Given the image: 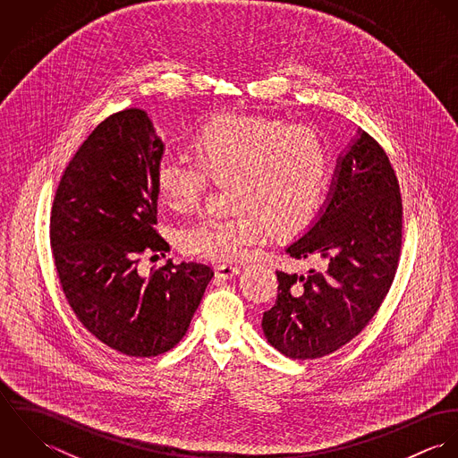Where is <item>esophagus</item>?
I'll return each instance as SVG.
<instances>
[{"mask_svg":"<svg viewBox=\"0 0 458 458\" xmlns=\"http://www.w3.org/2000/svg\"><path fill=\"white\" fill-rule=\"evenodd\" d=\"M238 273H240V266H236V264L225 262V264H216V266H215V275H216L218 278H224V280L233 278V276H236Z\"/></svg>","mask_w":458,"mask_h":458,"instance_id":"obj_1","label":"esophagus"}]
</instances>
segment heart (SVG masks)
Returning <instances> with one entry per match:
<instances>
[{
  "label": "heart",
  "instance_id": "b5f03b06",
  "mask_svg": "<svg viewBox=\"0 0 458 458\" xmlns=\"http://www.w3.org/2000/svg\"><path fill=\"white\" fill-rule=\"evenodd\" d=\"M192 149L196 158L167 155L158 162L160 199L176 211H191L206 194L209 178H229L233 206L180 229L178 247L192 258L236 261L271 231L289 234L305 227L327 194V144L312 129L222 114L197 131Z\"/></svg>",
  "mask_w": 458,
  "mask_h": 458
}]
</instances>
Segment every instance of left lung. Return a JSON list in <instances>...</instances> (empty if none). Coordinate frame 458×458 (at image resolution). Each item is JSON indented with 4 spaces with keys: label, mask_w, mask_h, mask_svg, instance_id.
Returning <instances> with one entry per match:
<instances>
[{
    "label": "left lung",
    "mask_w": 458,
    "mask_h": 458,
    "mask_svg": "<svg viewBox=\"0 0 458 458\" xmlns=\"http://www.w3.org/2000/svg\"><path fill=\"white\" fill-rule=\"evenodd\" d=\"M400 249L396 174L379 142L360 131L338 158L319 216L285 249L293 259L321 264L307 275L276 271V301L262 316L267 342L293 360H316L351 342L386 298Z\"/></svg>",
    "instance_id": "obj_1"
}]
</instances>
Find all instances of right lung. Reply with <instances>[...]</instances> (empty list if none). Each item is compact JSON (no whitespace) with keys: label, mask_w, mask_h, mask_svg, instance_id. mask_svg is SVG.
<instances>
[{"label":"right lung","mask_w":458,"mask_h":458,"mask_svg":"<svg viewBox=\"0 0 458 458\" xmlns=\"http://www.w3.org/2000/svg\"><path fill=\"white\" fill-rule=\"evenodd\" d=\"M162 155L144 111L111 114L66 165L51 209V247L68 305L93 336L135 358L158 356L183 338L213 276L197 262L139 271L142 254L169 250L155 229Z\"/></svg>","instance_id":"obj_1"}]
</instances>
